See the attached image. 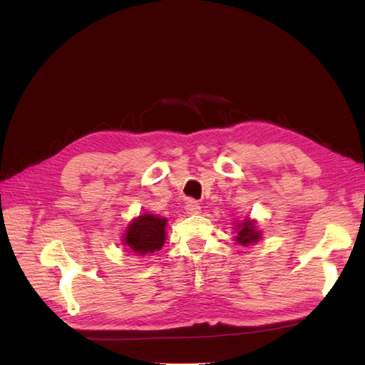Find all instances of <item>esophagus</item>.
Instances as JSON below:
<instances>
[{"label": "esophagus", "instance_id": "esophagus-1", "mask_svg": "<svg viewBox=\"0 0 365 365\" xmlns=\"http://www.w3.org/2000/svg\"><path fill=\"white\" fill-rule=\"evenodd\" d=\"M185 212L189 213V215H200L201 213V205L197 204L196 201L190 200L189 202L185 204Z\"/></svg>", "mask_w": 365, "mask_h": 365}]
</instances>
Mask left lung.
Returning a JSON list of instances; mask_svg holds the SVG:
<instances>
[{"mask_svg":"<svg viewBox=\"0 0 365 365\" xmlns=\"http://www.w3.org/2000/svg\"><path fill=\"white\" fill-rule=\"evenodd\" d=\"M236 231V242H239L240 245L254 244V242H257L262 237V233L256 228V220L252 219H245L242 222H237Z\"/></svg>","mask_w":365,"mask_h":365,"instance_id":"obj_1","label":"left lung"}]
</instances>
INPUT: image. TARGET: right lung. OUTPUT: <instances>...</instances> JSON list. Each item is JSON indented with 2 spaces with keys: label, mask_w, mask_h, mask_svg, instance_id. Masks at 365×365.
I'll use <instances>...</instances> for the list:
<instances>
[{
  "label": "right lung",
  "mask_w": 365,
  "mask_h": 365,
  "mask_svg": "<svg viewBox=\"0 0 365 365\" xmlns=\"http://www.w3.org/2000/svg\"><path fill=\"white\" fill-rule=\"evenodd\" d=\"M168 219L155 215H141L129 224L123 236V245L137 256L152 254L164 245Z\"/></svg>",
  "instance_id": "1"
}]
</instances>
